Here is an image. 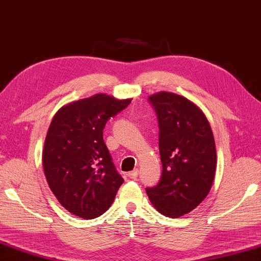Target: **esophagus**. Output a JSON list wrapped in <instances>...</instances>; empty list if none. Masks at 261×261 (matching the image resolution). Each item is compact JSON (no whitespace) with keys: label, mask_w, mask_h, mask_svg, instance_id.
<instances>
[{"label":"esophagus","mask_w":261,"mask_h":261,"mask_svg":"<svg viewBox=\"0 0 261 261\" xmlns=\"http://www.w3.org/2000/svg\"><path fill=\"white\" fill-rule=\"evenodd\" d=\"M139 176V170L138 169H134L133 171H130V172H128V177L130 179H136V177Z\"/></svg>","instance_id":"1"}]
</instances>
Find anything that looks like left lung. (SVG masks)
<instances>
[{
	"mask_svg": "<svg viewBox=\"0 0 261 261\" xmlns=\"http://www.w3.org/2000/svg\"><path fill=\"white\" fill-rule=\"evenodd\" d=\"M160 127L162 176L146 189L162 214L176 219L193 211L211 191L216 170L214 135L206 115L187 98L159 92L148 98Z\"/></svg>",
	"mask_w": 261,
	"mask_h": 261,
	"instance_id": "obj_1",
	"label": "left lung"
}]
</instances>
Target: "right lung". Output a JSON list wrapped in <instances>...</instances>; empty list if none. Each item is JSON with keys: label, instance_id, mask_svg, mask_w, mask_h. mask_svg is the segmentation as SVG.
Segmentation results:
<instances>
[{"label": "right lung", "instance_id": "1", "mask_svg": "<svg viewBox=\"0 0 261 261\" xmlns=\"http://www.w3.org/2000/svg\"><path fill=\"white\" fill-rule=\"evenodd\" d=\"M130 101L98 93L63 106L50 122L42 151L47 182L59 202L81 219L104 214L123 182L102 129Z\"/></svg>", "mask_w": 261, "mask_h": 261}]
</instances>
